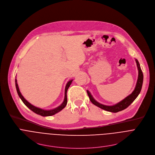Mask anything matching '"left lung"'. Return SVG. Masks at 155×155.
Here are the masks:
<instances>
[{"label": "left lung", "mask_w": 155, "mask_h": 155, "mask_svg": "<svg viewBox=\"0 0 155 155\" xmlns=\"http://www.w3.org/2000/svg\"><path fill=\"white\" fill-rule=\"evenodd\" d=\"M136 62L137 67L138 69V78H137V83H136V85L134 88V90L133 91V92L131 94H130L128 96H127L126 98H125L124 100H122L120 102L117 103V104L112 106H107V105L101 104L98 101H97L93 98L90 92L89 91H87V95L92 104L95 106L100 108L102 110H104L105 111L112 112V113H117L128 107L133 102V101L137 98V97L140 92L142 86V83H143V73L140 69L139 61L137 60H136Z\"/></svg>", "instance_id": "8db88e82"}]
</instances>
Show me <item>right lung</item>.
Instances as JSON below:
<instances>
[{
  "label": "right lung",
  "mask_w": 155,
  "mask_h": 155,
  "mask_svg": "<svg viewBox=\"0 0 155 155\" xmlns=\"http://www.w3.org/2000/svg\"><path fill=\"white\" fill-rule=\"evenodd\" d=\"M73 80H71L70 81H69L68 82V83L66 84V87H65V93H64V101L62 103V104L61 105H60L59 107H58L57 108H54L53 110H42L41 108H38V107H36L35 106H33V105H31V104H30V103L27 101L24 97L22 96V95L21 94L20 91H19V87H18V83H17V80L16 78L15 79V84H16V90H17V92L18 94V95L19 97L21 98V99L22 100V101H23L24 104L30 109L32 111H33L35 113L37 114H39L40 116H53L55 114H57V113L60 112V111H61L63 108H65V107L67 105V102H68V98H67V91H68V88L69 87L70 85L71 84Z\"/></svg>",
  "instance_id": "right-lung-1"
}]
</instances>
